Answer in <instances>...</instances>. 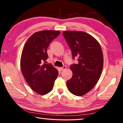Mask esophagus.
<instances>
[{
  "mask_svg": "<svg viewBox=\"0 0 123 123\" xmlns=\"http://www.w3.org/2000/svg\"><path fill=\"white\" fill-rule=\"evenodd\" d=\"M66 68V66H63V67H62L60 68V69H61V70H64V69H65Z\"/></svg>",
  "mask_w": 123,
  "mask_h": 123,
  "instance_id": "1",
  "label": "esophagus"
}]
</instances>
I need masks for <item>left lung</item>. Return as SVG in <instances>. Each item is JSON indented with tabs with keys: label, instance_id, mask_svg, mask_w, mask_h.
<instances>
[{
	"label": "left lung",
	"instance_id": "left-lung-1",
	"mask_svg": "<svg viewBox=\"0 0 123 123\" xmlns=\"http://www.w3.org/2000/svg\"><path fill=\"white\" fill-rule=\"evenodd\" d=\"M64 38L72 50L73 60L78 63L70 65L73 76L67 81L73 94L81 96L95 86L103 67V54L96 39L86 32L75 31L63 32Z\"/></svg>",
	"mask_w": 123,
	"mask_h": 123
}]
</instances>
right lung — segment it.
Returning <instances> with one entry per match:
<instances>
[{"label":"right lung","mask_w":123,"mask_h":123,"mask_svg":"<svg viewBox=\"0 0 123 123\" xmlns=\"http://www.w3.org/2000/svg\"><path fill=\"white\" fill-rule=\"evenodd\" d=\"M59 31L43 30L29 37L23 49L20 68L22 73L33 91L41 95L50 92L58 76L57 70L50 63L47 49L51 42L59 36Z\"/></svg>","instance_id":"right-lung-1"}]
</instances>
